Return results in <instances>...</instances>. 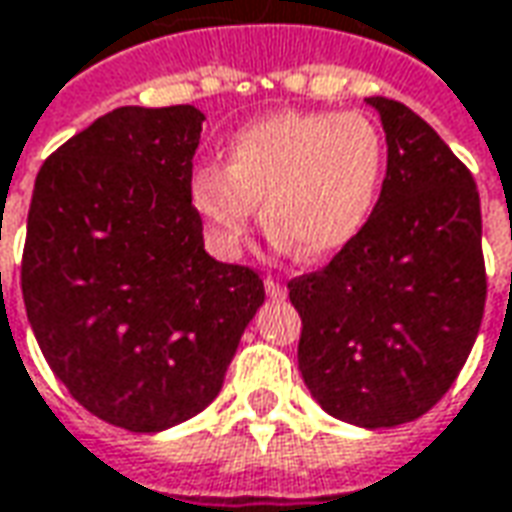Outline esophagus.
I'll return each mask as SVG.
<instances>
[{"label":"esophagus","instance_id":"esophagus-1","mask_svg":"<svg viewBox=\"0 0 512 512\" xmlns=\"http://www.w3.org/2000/svg\"><path fill=\"white\" fill-rule=\"evenodd\" d=\"M264 293L270 298H284L287 296V287L276 279H264Z\"/></svg>","mask_w":512,"mask_h":512}]
</instances>
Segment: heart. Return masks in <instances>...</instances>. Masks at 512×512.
Returning a JSON list of instances; mask_svg holds the SVG:
<instances>
[{"label": "heart", "instance_id": "1", "mask_svg": "<svg viewBox=\"0 0 512 512\" xmlns=\"http://www.w3.org/2000/svg\"><path fill=\"white\" fill-rule=\"evenodd\" d=\"M386 140L360 112H276L242 126L222 166L191 177V205L214 248L233 256L256 222L307 262L344 250L375 211Z\"/></svg>", "mask_w": 512, "mask_h": 512}]
</instances>
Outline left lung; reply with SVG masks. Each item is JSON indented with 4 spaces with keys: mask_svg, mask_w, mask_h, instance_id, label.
Segmentation results:
<instances>
[{
    "mask_svg": "<svg viewBox=\"0 0 512 512\" xmlns=\"http://www.w3.org/2000/svg\"><path fill=\"white\" fill-rule=\"evenodd\" d=\"M389 160L366 228L324 270L298 276V369L327 414L360 428L423 417L479 335L488 279L471 171L420 115L389 98Z\"/></svg>",
    "mask_w": 512,
    "mask_h": 512,
    "instance_id": "obj_1",
    "label": "left lung"
}]
</instances>
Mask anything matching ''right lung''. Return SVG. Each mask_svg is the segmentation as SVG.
Segmentation results:
<instances>
[{
  "label": "right lung",
  "instance_id": "add662e5",
  "mask_svg": "<svg viewBox=\"0 0 512 512\" xmlns=\"http://www.w3.org/2000/svg\"><path fill=\"white\" fill-rule=\"evenodd\" d=\"M202 115L120 106L41 166L27 214V321L67 392L109 425L200 414L262 307L256 270L205 253L191 205Z\"/></svg>",
  "mask_w": 512,
  "mask_h": 512
}]
</instances>
